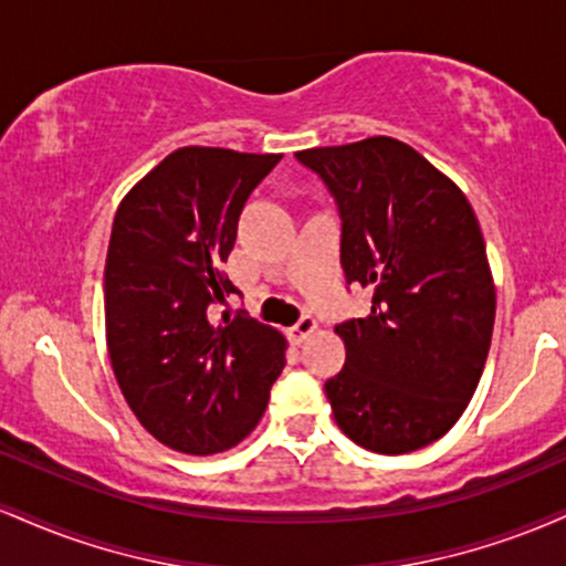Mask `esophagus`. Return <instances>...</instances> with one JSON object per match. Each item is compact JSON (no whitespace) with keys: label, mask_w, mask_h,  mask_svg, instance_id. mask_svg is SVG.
Here are the masks:
<instances>
[{"label":"esophagus","mask_w":566,"mask_h":566,"mask_svg":"<svg viewBox=\"0 0 566 566\" xmlns=\"http://www.w3.org/2000/svg\"><path fill=\"white\" fill-rule=\"evenodd\" d=\"M314 329H316V319H314V316L305 314V316H301V319H297L295 324H292V327H290V337H292V340H295V343H303L305 337L314 333Z\"/></svg>","instance_id":"1"}]
</instances>
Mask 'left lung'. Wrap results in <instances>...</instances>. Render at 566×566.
Segmentation results:
<instances>
[{"label": "left lung", "mask_w": 566, "mask_h": 566, "mask_svg": "<svg viewBox=\"0 0 566 566\" xmlns=\"http://www.w3.org/2000/svg\"><path fill=\"white\" fill-rule=\"evenodd\" d=\"M340 212L346 282L373 290L337 324L346 365L324 382L335 423L380 454L444 437L469 407L495 324V284L465 193L407 143L367 138L297 151Z\"/></svg>", "instance_id": "1"}]
</instances>
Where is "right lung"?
Returning <instances> with one entry per match:
<instances>
[{"label":"right lung","mask_w":566,"mask_h":566,"mask_svg":"<svg viewBox=\"0 0 566 566\" xmlns=\"http://www.w3.org/2000/svg\"><path fill=\"white\" fill-rule=\"evenodd\" d=\"M282 154L188 146L159 161L116 210L106 255V340L129 409L186 454L231 450L261 423L284 369V337L244 311L223 263L244 201Z\"/></svg>","instance_id":"obj_1"}]
</instances>
